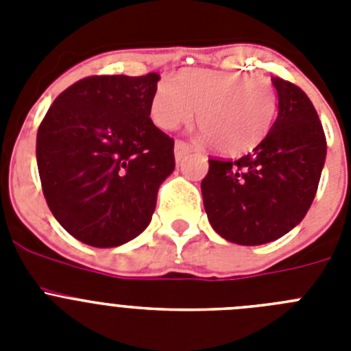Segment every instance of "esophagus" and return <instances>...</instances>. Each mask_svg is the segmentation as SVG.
I'll use <instances>...</instances> for the list:
<instances>
[{"label": "esophagus", "mask_w": 351, "mask_h": 351, "mask_svg": "<svg viewBox=\"0 0 351 351\" xmlns=\"http://www.w3.org/2000/svg\"><path fill=\"white\" fill-rule=\"evenodd\" d=\"M190 151H191L190 145L186 144V142H182V141L176 142V149H173V153H176V160L178 161H181L186 154L190 153Z\"/></svg>", "instance_id": "34e87169"}]
</instances>
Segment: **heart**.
Listing matches in <instances>:
<instances>
[{
    "mask_svg": "<svg viewBox=\"0 0 351 351\" xmlns=\"http://www.w3.org/2000/svg\"><path fill=\"white\" fill-rule=\"evenodd\" d=\"M195 110L204 141L223 154H243L271 132L278 93L265 77L190 68L158 84L149 114L158 128L176 130L190 123Z\"/></svg>",
    "mask_w": 351,
    "mask_h": 351,
    "instance_id": "obj_1",
    "label": "heart"
}]
</instances>
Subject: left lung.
<instances>
[{"label":"left lung","instance_id":"1","mask_svg":"<svg viewBox=\"0 0 351 351\" xmlns=\"http://www.w3.org/2000/svg\"><path fill=\"white\" fill-rule=\"evenodd\" d=\"M278 117L267 137L235 161L209 160L202 197L223 239L258 246L299 225L315 198L327 141L315 107L295 84L274 77Z\"/></svg>","mask_w":351,"mask_h":351}]
</instances>
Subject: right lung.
<instances>
[{"mask_svg":"<svg viewBox=\"0 0 351 351\" xmlns=\"http://www.w3.org/2000/svg\"><path fill=\"white\" fill-rule=\"evenodd\" d=\"M158 73L95 75L64 89L36 135L42 190L80 243L116 247L147 228L173 141L149 117Z\"/></svg>","mask_w":351,"mask_h":351,"instance_id":"add662e5","label":"right lung"}]
</instances>
